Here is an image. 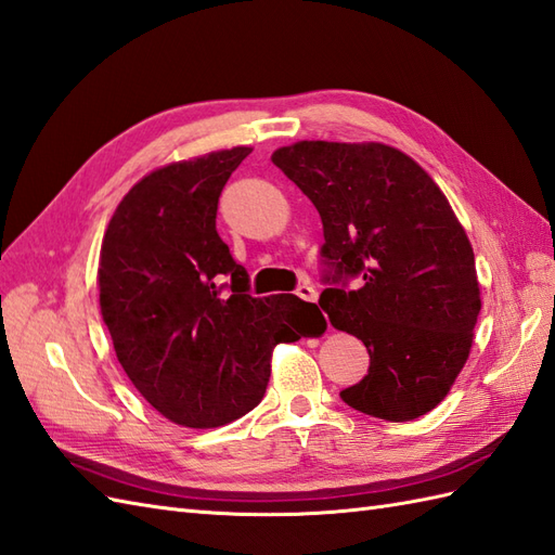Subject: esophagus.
<instances>
[{
  "mask_svg": "<svg viewBox=\"0 0 555 555\" xmlns=\"http://www.w3.org/2000/svg\"><path fill=\"white\" fill-rule=\"evenodd\" d=\"M294 294L304 301H318V292H315V287H310V285H299Z\"/></svg>",
  "mask_w": 555,
  "mask_h": 555,
  "instance_id": "obj_1",
  "label": "esophagus"
}]
</instances>
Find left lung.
I'll return each mask as SVG.
<instances>
[{"instance_id": "obj_1", "label": "left lung", "mask_w": 555, "mask_h": 555, "mask_svg": "<svg viewBox=\"0 0 555 555\" xmlns=\"http://www.w3.org/2000/svg\"><path fill=\"white\" fill-rule=\"evenodd\" d=\"M270 159L322 219L320 308L370 353L341 400L386 422L430 412L466 364L480 313L476 256L448 197L384 143L299 141Z\"/></svg>"}]
</instances>
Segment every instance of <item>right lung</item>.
Wrapping results in <instances>:
<instances>
[{"mask_svg":"<svg viewBox=\"0 0 555 555\" xmlns=\"http://www.w3.org/2000/svg\"><path fill=\"white\" fill-rule=\"evenodd\" d=\"M251 147L173 162L131 188L101 247V315L121 370L153 408L216 428L261 402L278 344L315 336L318 306L249 294L216 233L225 181Z\"/></svg>","mask_w":555,"mask_h":555,"instance_id":"right-lung-1","label":"right lung"}]
</instances>
